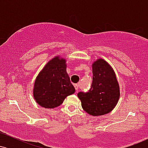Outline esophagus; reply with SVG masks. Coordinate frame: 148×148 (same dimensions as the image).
<instances>
[{
  "mask_svg": "<svg viewBox=\"0 0 148 148\" xmlns=\"http://www.w3.org/2000/svg\"><path fill=\"white\" fill-rule=\"evenodd\" d=\"M74 88H75L76 90L78 91V90H79V85H78V84H74Z\"/></svg>",
  "mask_w": 148,
  "mask_h": 148,
  "instance_id": "1",
  "label": "esophagus"
}]
</instances>
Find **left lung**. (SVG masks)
<instances>
[{"mask_svg":"<svg viewBox=\"0 0 148 148\" xmlns=\"http://www.w3.org/2000/svg\"><path fill=\"white\" fill-rule=\"evenodd\" d=\"M92 84L88 92H80L78 97L81 106L88 114L99 116L110 113L120 99V86L110 64L98 58L92 64Z\"/></svg>","mask_w":148,"mask_h":148,"instance_id":"1","label":"left lung"}]
</instances>
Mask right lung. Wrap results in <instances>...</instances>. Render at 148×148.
<instances>
[{
    "mask_svg": "<svg viewBox=\"0 0 148 148\" xmlns=\"http://www.w3.org/2000/svg\"><path fill=\"white\" fill-rule=\"evenodd\" d=\"M67 65L66 59L58 55L49 60L39 73L33 95L40 106L54 108L62 104L67 96L75 92L67 73Z\"/></svg>",
    "mask_w": 148,
    "mask_h": 148,
    "instance_id": "add662e5",
    "label": "right lung"
}]
</instances>
